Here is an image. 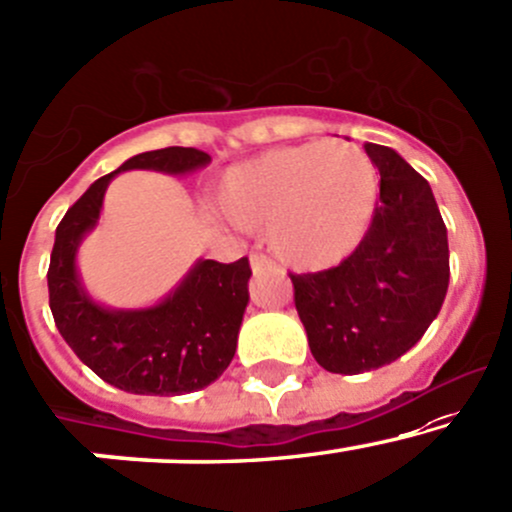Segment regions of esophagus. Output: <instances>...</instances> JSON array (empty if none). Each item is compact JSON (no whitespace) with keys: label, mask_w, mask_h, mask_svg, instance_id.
<instances>
[{"label":"esophagus","mask_w":512,"mask_h":512,"mask_svg":"<svg viewBox=\"0 0 512 512\" xmlns=\"http://www.w3.org/2000/svg\"><path fill=\"white\" fill-rule=\"evenodd\" d=\"M250 265H252V272H255V274L277 272V265H274V262L269 260L267 255H262V252H252V255H250Z\"/></svg>","instance_id":"esophagus-1"}]
</instances>
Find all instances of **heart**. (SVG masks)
Returning a JSON list of instances; mask_svg holds the SVG:
<instances>
[{
  "label": "heart",
  "mask_w": 512,
  "mask_h": 512,
  "mask_svg": "<svg viewBox=\"0 0 512 512\" xmlns=\"http://www.w3.org/2000/svg\"><path fill=\"white\" fill-rule=\"evenodd\" d=\"M218 199L235 226L267 228L269 247L286 265L325 269L367 235L379 172L352 143L286 145L228 170Z\"/></svg>",
  "instance_id": "obj_1"
}]
</instances>
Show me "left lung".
I'll return each mask as SVG.
<instances>
[{
  "label": "left lung",
  "mask_w": 512,
  "mask_h": 512,
  "mask_svg": "<svg viewBox=\"0 0 512 512\" xmlns=\"http://www.w3.org/2000/svg\"><path fill=\"white\" fill-rule=\"evenodd\" d=\"M379 201L350 257L323 272L291 274L313 357L333 374H362L406 355L440 313L449 284L447 228L428 179L384 145Z\"/></svg>",
  "instance_id": "left-lung-1"
}]
</instances>
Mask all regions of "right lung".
<instances>
[{
  "instance_id": "obj_1",
  "label": "right lung",
  "mask_w": 512,
  "mask_h": 512,
  "mask_svg": "<svg viewBox=\"0 0 512 512\" xmlns=\"http://www.w3.org/2000/svg\"><path fill=\"white\" fill-rule=\"evenodd\" d=\"M211 157L196 148H162L126 160L99 177L67 209L50 252L48 296L55 325L77 357L106 384L143 396H182L213 384L228 369L247 306V257L201 260L165 301L143 311H106L77 279L75 252L94 228L106 187L123 170L194 172Z\"/></svg>"
}]
</instances>
